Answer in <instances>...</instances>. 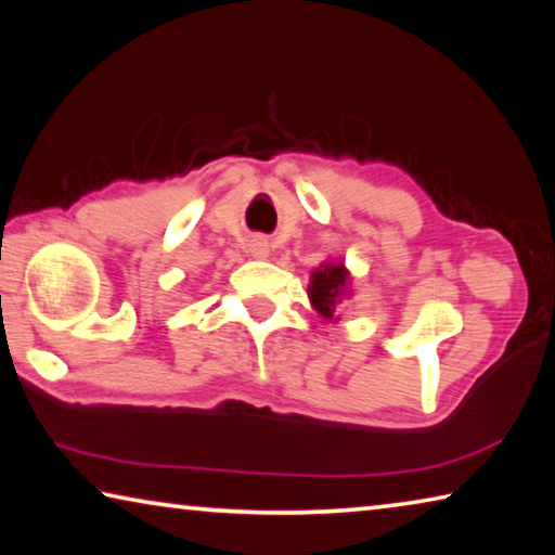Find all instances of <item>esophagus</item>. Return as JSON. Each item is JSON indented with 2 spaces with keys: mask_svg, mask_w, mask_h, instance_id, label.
<instances>
[{
  "mask_svg": "<svg viewBox=\"0 0 555 555\" xmlns=\"http://www.w3.org/2000/svg\"><path fill=\"white\" fill-rule=\"evenodd\" d=\"M255 257H267L264 244H255Z\"/></svg>",
  "mask_w": 555,
  "mask_h": 555,
  "instance_id": "1",
  "label": "esophagus"
}]
</instances>
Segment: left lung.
Masks as SVG:
<instances>
[{
	"label": "left lung",
	"instance_id": "8db88e82",
	"mask_svg": "<svg viewBox=\"0 0 555 555\" xmlns=\"http://www.w3.org/2000/svg\"><path fill=\"white\" fill-rule=\"evenodd\" d=\"M352 296V276L345 261H323L321 267L311 271V284H308V298H311L313 311L325 321H340V313L347 298Z\"/></svg>",
	"mask_w": 555,
	"mask_h": 555
}]
</instances>
